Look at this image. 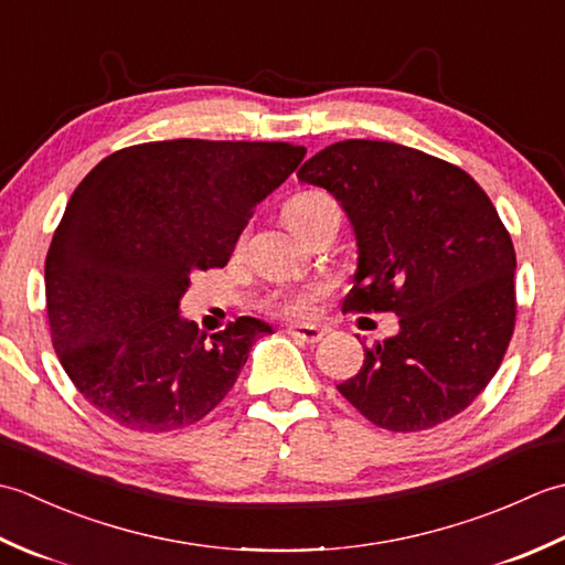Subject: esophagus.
Segmentation results:
<instances>
[{
    "instance_id": "esophagus-1",
    "label": "esophagus",
    "mask_w": 565,
    "mask_h": 565,
    "mask_svg": "<svg viewBox=\"0 0 565 565\" xmlns=\"http://www.w3.org/2000/svg\"><path fill=\"white\" fill-rule=\"evenodd\" d=\"M289 334H291V338H296V340L313 344V342L322 340V334H326V330L318 328V326H308V322H296V326L289 328Z\"/></svg>"
}]
</instances>
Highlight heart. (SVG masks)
<instances>
[{"mask_svg": "<svg viewBox=\"0 0 565 565\" xmlns=\"http://www.w3.org/2000/svg\"><path fill=\"white\" fill-rule=\"evenodd\" d=\"M334 206L332 196L326 191H303L296 194L289 203H286V218L296 227L298 233H306V227L313 223L318 215H322ZM322 296V289H308V291H279L269 298L267 308L274 313L289 316V318H303L313 310V303Z\"/></svg>", "mask_w": 565, "mask_h": 565, "instance_id": "obj_1", "label": "heart"}]
</instances>
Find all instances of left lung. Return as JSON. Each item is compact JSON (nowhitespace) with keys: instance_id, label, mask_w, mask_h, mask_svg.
<instances>
[{"instance_id":"8db88e82","label":"left lung","mask_w":565,"mask_h":565,"mask_svg":"<svg viewBox=\"0 0 565 565\" xmlns=\"http://www.w3.org/2000/svg\"><path fill=\"white\" fill-rule=\"evenodd\" d=\"M298 179L340 201L356 239L344 310L398 316L338 391L391 431L429 429L471 405L514 330V247L486 191L456 164L383 140H342Z\"/></svg>"}]
</instances>
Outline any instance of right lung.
I'll use <instances>...</instances> for the list:
<instances>
[{"instance_id":"obj_1","label":"right lung","mask_w":565,"mask_h":565,"mask_svg":"<svg viewBox=\"0 0 565 565\" xmlns=\"http://www.w3.org/2000/svg\"><path fill=\"white\" fill-rule=\"evenodd\" d=\"M303 146L142 142L104 158L70 196L45 257L60 364L102 415L136 431L206 417L271 332L257 318L199 332L179 313L191 274L225 267L257 203L301 164Z\"/></svg>"}]
</instances>
